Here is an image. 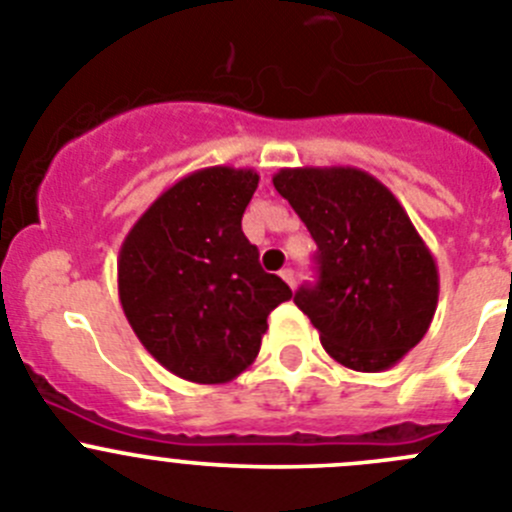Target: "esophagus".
Listing matches in <instances>:
<instances>
[{"mask_svg":"<svg viewBox=\"0 0 512 512\" xmlns=\"http://www.w3.org/2000/svg\"><path fill=\"white\" fill-rule=\"evenodd\" d=\"M279 276H281V279H284V281H287L289 287H294V271H292V269H281Z\"/></svg>","mask_w":512,"mask_h":512,"instance_id":"esophagus-1","label":"esophagus"}]
</instances>
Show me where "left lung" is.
I'll use <instances>...</instances> for the list:
<instances>
[{
	"instance_id": "8db88e82",
	"label": "left lung",
	"mask_w": 512,
	"mask_h": 512,
	"mask_svg": "<svg viewBox=\"0 0 512 512\" xmlns=\"http://www.w3.org/2000/svg\"><path fill=\"white\" fill-rule=\"evenodd\" d=\"M274 187L317 243V284L294 304L345 368L396 365L429 330L439 271L396 195L358 167H284Z\"/></svg>"
}]
</instances>
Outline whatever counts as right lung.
<instances>
[{
  "instance_id": "right-lung-1",
  "label": "right lung",
  "mask_w": 512,
  "mask_h": 512,
  "mask_svg": "<svg viewBox=\"0 0 512 512\" xmlns=\"http://www.w3.org/2000/svg\"><path fill=\"white\" fill-rule=\"evenodd\" d=\"M259 175L205 167L177 180L131 225L119 299L159 365L192 383H228L256 360L266 317L292 289L259 264L241 218Z\"/></svg>"
}]
</instances>
